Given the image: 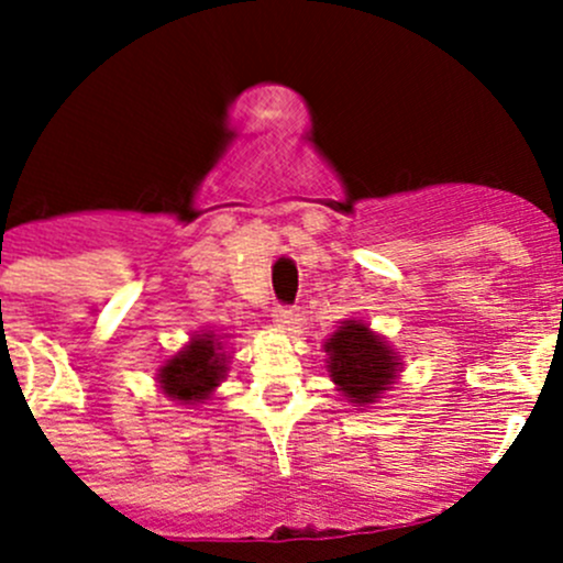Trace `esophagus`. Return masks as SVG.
Segmentation results:
<instances>
[{
  "mask_svg": "<svg viewBox=\"0 0 563 563\" xmlns=\"http://www.w3.org/2000/svg\"><path fill=\"white\" fill-rule=\"evenodd\" d=\"M272 321H275L280 329H286V332H291L294 323L299 321V313L297 310L286 308V305H277V308L272 310Z\"/></svg>",
  "mask_w": 563,
  "mask_h": 563,
  "instance_id": "obj_1",
  "label": "esophagus"
}]
</instances>
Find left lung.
Masks as SVG:
<instances>
[{
    "instance_id": "1",
    "label": "left lung",
    "mask_w": 563,
    "mask_h": 563,
    "mask_svg": "<svg viewBox=\"0 0 563 563\" xmlns=\"http://www.w3.org/2000/svg\"><path fill=\"white\" fill-rule=\"evenodd\" d=\"M323 351L329 376L356 406L376 402V397L395 384L402 365L387 340L362 321H343V327L323 343Z\"/></svg>"
}]
</instances>
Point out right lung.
Instances as JSON below:
<instances>
[{"label": "right lung", "mask_w": 563, "mask_h": 563, "mask_svg": "<svg viewBox=\"0 0 563 563\" xmlns=\"http://www.w3.org/2000/svg\"><path fill=\"white\" fill-rule=\"evenodd\" d=\"M220 340L223 338L214 332L192 334L190 343L157 371V384H161L163 395L179 402H190V406L209 400L229 373L225 367L229 356H225Z\"/></svg>", "instance_id": "add662e5"}]
</instances>
